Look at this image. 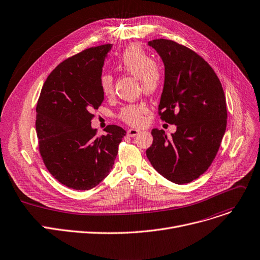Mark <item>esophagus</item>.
Returning <instances> with one entry per match:
<instances>
[{
    "label": "esophagus",
    "instance_id": "1",
    "mask_svg": "<svg viewBox=\"0 0 260 260\" xmlns=\"http://www.w3.org/2000/svg\"><path fill=\"white\" fill-rule=\"evenodd\" d=\"M140 133V131L139 129H136V128H129L128 131H127V136L128 137H135V136H137L138 134Z\"/></svg>",
    "mask_w": 260,
    "mask_h": 260
}]
</instances>
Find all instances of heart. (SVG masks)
Masks as SVG:
<instances>
[{
  "instance_id": "obj_1",
  "label": "heart",
  "mask_w": 260,
  "mask_h": 260,
  "mask_svg": "<svg viewBox=\"0 0 260 260\" xmlns=\"http://www.w3.org/2000/svg\"><path fill=\"white\" fill-rule=\"evenodd\" d=\"M118 68L138 77L145 94L157 93L163 84L164 72L162 67L151 59L147 52L139 45H131L123 50L117 61ZM103 95L110 96L114 91V79L110 73H103L99 79ZM146 107L140 103H129L121 109L118 117L125 123L138 126L143 122Z\"/></svg>"
}]
</instances>
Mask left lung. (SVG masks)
<instances>
[{"mask_svg":"<svg viewBox=\"0 0 260 260\" xmlns=\"http://www.w3.org/2000/svg\"><path fill=\"white\" fill-rule=\"evenodd\" d=\"M165 66L158 114L177 132L169 140L153 128L146 155L160 175L176 184L198 179L215 159L227 126L226 97L213 69L191 49L170 40H153Z\"/></svg>","mask_w":260,"mask_h":260,"instance_id":"8db88e82","label":"left lung"}]
</instances>
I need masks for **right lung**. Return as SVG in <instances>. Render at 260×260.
<instances>
[{
	"label": "right lung",
	"instance_id": "obj_1",
	"mask_svg": "<svg viewBox=\"0 0 260 260\" xmlns=\"http://www.w3.org/2000/svg\"><path fill=\"white\" fill-rule=\"evenodd\" d=\"M112 44L85 49L60 62L47 77L37 105L39 150L50 174L75 190L97 186L111 171L125 131L91 127L103 101L99 79Z\"/></svg>",
	"mask_w": 260,
	"mask_h": 260
}]
</instances>
